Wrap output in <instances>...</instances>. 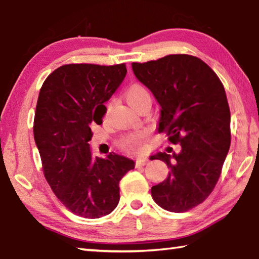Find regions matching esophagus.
Segmentation results:
<instances>
[{
    "mask_svg": "<svg viewBox=\"0 0 259 259\" xmlns=\"http://www.w3.org/2000/svg\"><path fill=\"white\" fill-rule=\"evenodd\" d=\"M147 163V159H138L136 161V165L139 166V165H145Z\"/></svg>",
    "mask_w": 259,
    "mask_h": 259,
    "instance_id": "34e87169",
    "label": "esophagus"
}]
</instances>
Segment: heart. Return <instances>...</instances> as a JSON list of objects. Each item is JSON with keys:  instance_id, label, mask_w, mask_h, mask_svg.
<instances>
[{"instance_id": "1", "label": "heart", "mask_w": 259, "mask_h": 259, "mask_svg": "<svg viewBox=\"0 0 259 259\" xmlns=\"http://www.w3.org/2000/svg\"><path fill=\"white\" fill-rule=\"evenodd\" d=\"M124 97L126 102L131 107L135 109H138L143 104L151 103V96L145 85L142 83H133L128 87L125 90ZM112 105L111 103L106 105L105 108V116L108 115L109 111H111ZM147 138V131L139 130L134 131V133L126 134L123 137H121L117 142V146H119L122 151L128 153H137L144 147V143Z\"/></svg>"}]
</instances>
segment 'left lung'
I'll use <instances>...</instances> for the list:
<instances>
[{"label": "left lung", "mask_w": 259, "mask_h": 259, "mask_svg": "<svg viewBox=\"0 0 259 259\" xmlns=\"http://www.w3.org/2000/svg\"><path fill=\"white\" fill-rule=\"evenodd\" d=\"M133 71L161 105L159 133L181 145V152L168 147L151 157L170 170L152 187V198L164 210L185 212L211 194L230 150L231 113L224 85L203 60L185 54L133 63Z\"/></svg>", "instance_id": "1"}]
</instances>
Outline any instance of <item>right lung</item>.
Returning <instances> with one entry per match:
<instances>
[{
    "label": "right lung",
    "mask_w": 259,
    "mask_h": 259,
    "mask_svg": "<svg viewBox=\"0 0 259 259\" xmlns=\"http://www.w3.org/2000/svg\"><path fill=\"white\" fill-rule=\"evenodd\" d=\"M126 74L125 64H67L43 82L34 116V138L52 192L69 211L84 218L111 213L119 183L135 162L115 153L94 157L90 126L102 123L104 103Z\"/></svg>",
    "instance_id": "1"
}]
</instances>
